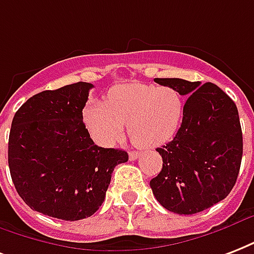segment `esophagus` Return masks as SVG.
I'll return each instance as SVG.
<instances>
[{"mask_svg":"<svg viewBox=\"0 0 254 254\" xmlns=\"http://www.w3.org/2000/svg\"><path fill=\"white\" fill-rule=\"evenodd\" d=\"M138 157H140V152H130V153H129V158H130L131 161H133V160H137Z\"/></svg>","mask_w":254,"mask_h":254,"instance_id":"esophagus-1","label":"esophagus"}]
</instances>
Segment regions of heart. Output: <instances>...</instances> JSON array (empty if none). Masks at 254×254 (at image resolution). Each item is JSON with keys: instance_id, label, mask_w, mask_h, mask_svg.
I'll return each instance as SVG.
<instances>
[{"instance_id": "obj_1", "label": "heart", "mask_w": 254, "mask_h": 254, "mask_svg": "<svg viewBox=\"0 0 254 254\" xmlns=\"http://www.w3.org/2000/svg\"><path fill=\"white\" fill-rule=\"evenodd\" d=\"M183 113V97L177 90L129 84L112 89L106 102H92L85 110V121L94 140L104 146L121 140L127 125L135 145L153 149L173 137Z\"/></svg>"}]
</instances>
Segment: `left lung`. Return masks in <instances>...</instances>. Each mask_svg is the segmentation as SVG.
I'll list each match as a JSON object with an SVG mask.
<instances>
[{
  "instance_id": "8db88e82",
  "label": "left lung",
  "mask_w": 254,
  "mask_h": 254,
  "mask_svg": "<svg viewBox=\"0 0 254 254\" xmlns=\"http://www.w3.org/2000/svg\"><path fill=\"white\" fill-rule=\"evenodd\" d=\"M154 81L188 98L176 137L157 148L164 164L150 181L153 194L169 212H202L224 200L239 176L243 158L239 110L233 100L212 82Z\"/></svg>"
}]
</instances>
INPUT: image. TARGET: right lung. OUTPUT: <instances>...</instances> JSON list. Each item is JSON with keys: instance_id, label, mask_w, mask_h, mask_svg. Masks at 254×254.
I'll use <instances>...</instances> for the list:
<instances>
[{"instance_id": "add662e5", "label": "right lung", "mask_w": 254, "mask_h": 254, "mask_svg": "<svg viewBox=\"0 0 254 254\" xmlns=\"http://www.w3.org/2000/svg\"><path fill=\"white\" fill-rule=\"evenodd\" d=\"M89 82L30 97L15 112L7 148L17 193L33 210L64 221L90 217L105 200L125 150L97 146L82 121Z\"/></svg>"}]
</instances>
